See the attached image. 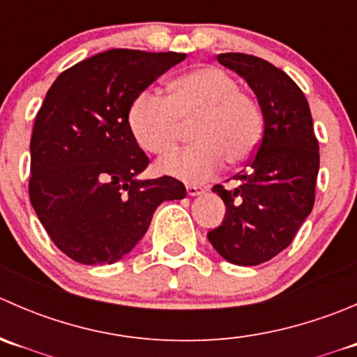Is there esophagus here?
<instances>
[{
	"label": "esophagus",
	"instance_id": "esophagus-1",
	"mask_svg": "<svg viewBox=\"0 0 357 357\" xmlns=\"http://www.w3.org/2000/svg\"><path fill=\"white\" fill-rule=\"evenodd\" d=\"M205 190L202 188V186H197V185H188L186 186V193H188L190 197H197V195H202Z\"/></svg>",
	"mask_w": 357,
	"mask_h": 357
}]
</instances>
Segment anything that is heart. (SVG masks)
<instances>
[{
    "instance_id": "heart-1",
    "label": "heart",
    "mask_w": 357,
    "mask_h": 357,
    "mask_svg": "<svg viewBox=\"0 0 357 357\" xmlns=\"http://www.w3.org/2000/svg\"><path fill=\"white\" fill-rule=\"evenodd\" d=\"M132 136L145 152L165 155L178 146L183 126H192L195 145L158 162V171L188 183L218 174L225 164L254 157L264 131L261 105L219 67L204 66L178 75L167 96L139 93L128 114Z\"/></svg>"
}]
</instances>
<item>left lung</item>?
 <instances>
[{
	"instance_id": "1",
	"label": "left lung",
	"mask_w": 357,
	"mask_h": 357,
	"mask_svg": "<svg viewBox=\"0 0 357 357\" xmlns=\"http://www.w3.org/2000/svg\"><path fill=\"white\" fill-rule=\"evenodd\" d=\"M219 63L242 75L254 89L264 131L242 185H215L226 218L207 233L212 247L238 266H257L285 250L311 214L319 169V145L302 89L273 63L245 53H221Z\"/></svg>"
}]
</instances>
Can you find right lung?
<instances>
[{
	"mask_svg": "<svg viewBox=\"0 0 357 357\" xmlns=\"http://www.w3.org/2000/svg\"><path fill=\"white\" fill-rule=\"evenodd\" d=\"M185 53L109 50L56 77L31 136L29 199L46 233L81 264H112L132 250L164 200L186 197L181 181H139L150 158L128 114L139 93Z\"/></svg>",
	"mask_w": 357,
	"mask_h": 357,
	"instance_id": "add662e5",
	"label": "right lung"
}]
</instances>
